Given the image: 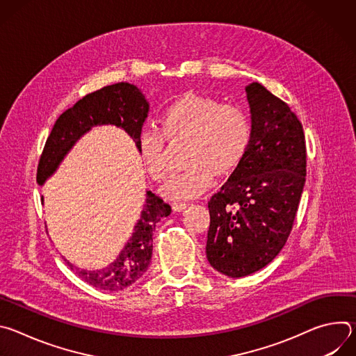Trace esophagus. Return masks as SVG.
<instances>
[{
	"label": "esophagus",
	"instance_id": "obj_1",
	"mask_svg": "<svg viewBox=\"0 0 356 356\" xmlns=\"http://www.w3.org/2000/svg\"><path fill=\"white\" fill-rule=\"evenodd\" d=\"M187 202H173V204H172V207H173V210L175 211H181V210H184V209H187Z\"/></svg>",
	"mask_w": 356,
	"mask_h": 356
}]
</instances>
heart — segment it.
<instances>
[{
  "label": "heart",
  "instance_id": "heart-1",
  "mask_svg": "<svg viewBox=\"0 0 356 356\" xmlns=\"http://www.w3.org/2000/svg\"><path fill=\"white\" fill-rule=\"evenodd\" d=\"M159 131L143 129L138 149L143 166L155 181L170 175L165 139H186L184 162L188 165L165 188L172 198H193L207 191L216 173H231L246 155L252 127L246 113L234 104L201 94H187L168 106L159 120Z\"/></svg>",
  "mask_w": 356,
  "mask_h": 356
}]
</instances>
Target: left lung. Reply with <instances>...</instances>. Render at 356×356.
<instances>
[{
    "mask_svg": "<svg viewBox=\"0 0 356 356\" xmlns=\"http://www.w3.org/2000/svg\"><path fill=\"white\" fill-rule=\"evenodd\" d=\"M246 155L209 201L207 259L228 277L269 265L284 246L306 183V138L290 107L259 83L246 86Z\"/></svg>",
    "mask_w": 356,
    "mask_h": 356,
    "instance_id": "1",
    "label": "left lung"
}]
</instances>
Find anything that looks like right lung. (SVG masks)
I'll list each match as a JSON object with an SVG mask.
<instances>
[{
  "label": "right lung",
  "instance_id": "1",
  "mask_svg": "<svg viewBox=\"0 0 356 356\" xmlns=\"http://www.w3.org/2000/svg\"><path fill=\"white\" fill-rule=\"evenodd\" d=\"M149 104L143 94L129 83H117L84 95L66 110L55 122L47 136L39 159L36 180L43 184L52 175L76 140L94 125L113 124L125 129L135 140L147 117ZM172 207L159 195L146 191V201L135 232L121 250L120 257L106 269L97 272L83 270L66 261L69 268L86 283L99 290L118 291L138 282L146 272L152 249L154 231L161 218L168 217Z\"/></svg>",
  "mask_w": 356,
  "mask_h": 356
}]
</instances>
